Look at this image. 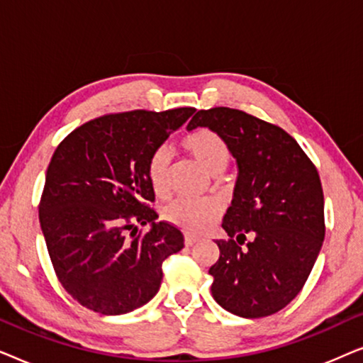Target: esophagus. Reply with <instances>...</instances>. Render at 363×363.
<instances>
[{
  "label": "esophagus",
  "instance_id": "34e87169",
  "mask_svg": "<svg viewBox=\"0 0 363 363\" xmlns=\"http://www.w3.org/2000/svg\"><path fill=\"white\" fill-rule=\"evenodd\" d=\"M198 241H200V240H198V238H195V236H190V235L185 236V245L186 246H195Z\"/></svg>",
  "mask_w": 363,
  "mask_h": 363
}]
</instances>
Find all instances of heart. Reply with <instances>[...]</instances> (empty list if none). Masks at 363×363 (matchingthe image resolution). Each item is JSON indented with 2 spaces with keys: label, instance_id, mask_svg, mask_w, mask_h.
Instances as JSON below:
<instances>
[{
  "label": "heart",
  "instance_id": "heart-1",
  "mask_svg": "<svg viewBox=\"0 0 363 363\" xmlns=\"http://www.w3.org/2000/svg\"><path fill=\"white\" fill-rule=\"evenodd\" d=\"M183 147L190 152V155L210 173L218 175L228 167L231 160L230 148L223 138L208 128L190 133L183 140ZM172 153L167 147L157 148L152 153L147 165V175L152 190L158 196H165L168 193V170H170ZM223 215V205L215 198L205 200H191V198H180L170 203L163 210V218L170 225L180 228L188 235H203Z\"/></svg>",
  "mask_w": 363,
  "mask_h": 363
}]
</instances>
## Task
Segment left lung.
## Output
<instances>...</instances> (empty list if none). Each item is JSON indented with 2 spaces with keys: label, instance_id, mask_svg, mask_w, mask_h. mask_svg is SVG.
<instances>
[{
  "label": "left lung",
  "instance_id": "8db88e82",
  "mask_svg": "<svg viewBox=\"0 0 363 363\" xmlns=\"http://www.w3.org/2000/svg\"><path fill=\"white\" fill-rule=\"evenodd\" d=\"M198 127L218 133L238 167L211 294L246 319L276 314L304 287L324 241L319 173L289 133L242 111H198L186 130Z\"/></svg>",
  "mask_w": 363,
  "mask_h": 363
}]
</instances>
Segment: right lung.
<instances>
[{"label": "right lung", "mask_w": 363, "mask_h": 363, "mask_svg": "<svg viewBox=\"0 0 363 363\" xmlns=\"http://www.w3.org/2000/svg\"><path fill=\"white\" fill-rule=\"evenodd\" d=\"M193 113H111L76 128L54 152L39 223L57 279L81 306L121 315L160 289L163 261L182 250L183 235L157 221L147 165ZM145 224L146 235L137 233Z\"/></svg>", "instance_id": "1"}]
</instances>
